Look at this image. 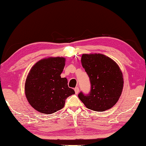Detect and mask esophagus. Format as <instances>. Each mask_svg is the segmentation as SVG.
I'll return each mask as SVG.
<instances>
[{"instance_id": "obj_1", "label": "esophagus", "mask_w": 146, "mask_h": 146, "mask_svg": "<svg viewBox=\"0 0 146 146\" xmlns=\"http://www.w3.org/2000/svg\"><path fill=\"white\" fill-rule=\"evenodd\" d=\"M75 94H78V92H79L78 87H75Z\"/></svg>"}]
</instances>
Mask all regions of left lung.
<instances>
[{
  "label": "left lung",
  "instance_id": "8db88e82",
  "mask_svg": "<svg viewBox=\"0 0 146 146\" xmlns=\"http://www.w3.org/2000/svg\"><path fill=\"white\" fill-rule=\"evenodd\" d=\"M81 62L90 78L91 89L86 96L78 98L90 110L103 112L115 105L123 89V75L114 60L101 54L82 55Z\"/></svg>",
  "mask_w": 146,
  "mask_h": 146
}]
</instances>
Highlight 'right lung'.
I'll return each mask as SVG.
<instances>
[{
	"label": "right lung",
	"instance_id": "right-lung-1",
	"mask_svg": "<svg viewBox=\"0 0 146 146\" xmlns=\"http://www.w3.org/2000/svg\"><path fill=\"white\" fill-rule=\"evenodd\" d=\"M64 57H48L34 64L28 73L25 94L32 107L42 113L51 114L64 107L65 100L75 94L61 78L65 66Z\"/></svg>",
	"mask_w": 146,
	"mask_h": 146
}]
</instances>
